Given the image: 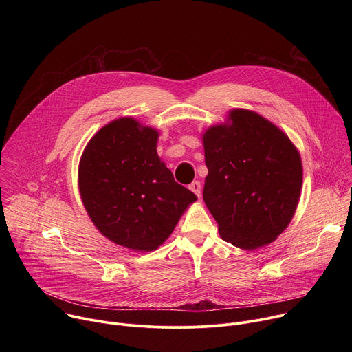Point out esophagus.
Listing matches in <instances>:
<instances>
[{
    "instance_id": "34e87169",
    "label": "esophagus",
    "mask_w": 352,
    "mask_h": 352,
    "mask_svg": "<svg viewBox=\"0 0 352 352\" xmlns=\"http://www.w3.org/2000/svg\"><path fill=\"white\" fill-rule=\"evenodd\" d=\"M189 189H190L195 195L200 196V182H199V181H193V182L189 185Z\"/></svg>"
}]
</instances>
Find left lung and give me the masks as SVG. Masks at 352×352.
I'll use <instances>...</instances> for the list:
<instances>
[{
	"label": "left lung",
	"instance_id": "left-lung-1",
	"mask_svg": "<svg viewBox=\"0 0 352 352\" xmlns=\"http://www.w3.org/2000/svg\"><path fill=\"white\" fill-rule=\"evenodd\" d=\"M204 135L209 174L204 200L224 241L254 250L289 224L302 186V163L288 136L248 110Z\"/></svg>",
	"mask_w": 352,
	"mask_h": 352
}]
</instances>
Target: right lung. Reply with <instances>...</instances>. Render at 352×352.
<instances>
[{"label": "right lung", "mask_w": 352, "mask_h": 352, "mask_svg": "<svg viewBox=\"0 0 352 352\" xmlns=\"http://www.w3.org/2000/svg\"><path fill=\"white\" fill-rule=\"evenodd\" d=\"M156 129L120 118L100 129L79 163L82 202L97 230L132 250H155L197 199L157 155Z\"/></svg>", "instance_id": "add662e5"}]
</instances>
